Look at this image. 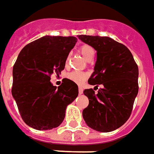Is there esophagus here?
<instances>
[{
  "instance_id": "esophagus-1",
  "label": "esophagus",
  "mask_w": 154,
  "mask_h": 154,
  "mask_svg": "<svg viewBox=\"0 0 154 154\" xmlns=\"http://www.w3.org/2000/svg\"><path fill=\"white\" fill-rule=\"evenodd\" d=\"M78 92H79V94H82L83 93V89H82V87H78Z\"/></svg>"
}]
</instances>
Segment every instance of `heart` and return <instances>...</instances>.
Wrapping results in <instances>:
<instances>
[{
  "label": "heart",
  "instance_id": "obj_1",
  "mask_svg": "<svg viewBox=\"0 0 154 154\" xmlns=\"http://www.w3.org/2000/svg\"><path fill=\"white\" fill-rule=\"evenodd\" d=\"M79 51H80L81 54L86 59H88L91 56L94 55L93 48H92V47H91L90 45H88V44H83V45H82L80 48H79ZM68 60H69V57L67 59V63L68 62ZM67 77L69 80L74 82L75 83L81 84L87 80V77H88V75L86 72H84L72 71V72H71L69 73H67Z\"/></svg>",
  "mask_w": 154,
  "mask_h": 154
}]
</instances>
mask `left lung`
<instances>
[{"instance_id": "obj_1", "label": "left lung", "mask_w": 154, "mask_h": 154, "mask_svg": "<svg viewBox=\"0 0 154 154\" xmlns=\"http://www.w3.org/2000/svg\"><path fill=\"white\" fill-rule=\"evenodd\" d=\"M97 50V62L88 83L103 87L95 94L92 88L83 93L89 105L82 111L87 125L100 132H110L122 126L131 115L139 91V68L131 52L110 37L78 35Z\"/></svg>"}]
</instances>
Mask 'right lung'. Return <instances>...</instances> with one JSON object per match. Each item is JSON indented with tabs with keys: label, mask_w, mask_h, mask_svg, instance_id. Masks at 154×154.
<instances>
[{
	"label": "right lung",
	"mask_w": 154,
	"mask_h": 154,
	"mask_svg": "<svg viewBox=\"0 0 154 154\" xmlns=\"http://www.w3.org/2000/svg\"><path fill=\"white\" fill-rule=\"evenodd\" d=\"M73 36H44L22 48L13 67L11 93L22 119L38 130L61 125L67 105L78 96V87L64 78L57 87L51 75L63 70L67 56L77 43Z\"/></svg>",
	"instance_id": "add662e5"
}]
</instances>
